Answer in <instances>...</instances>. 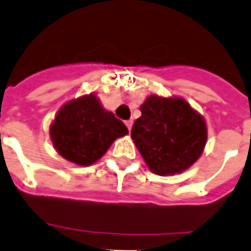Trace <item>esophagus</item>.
Here are the masks:
<instances>
[{
    "mask_svg": "<svg viewBox=\"0 0 251 251\" xmlns=\"http://www.w3.org/2000/svg\"><path fill=\"white\" fill-rule=\"evenodd\" d=\"M125 124H126V126H127V129H129V130H130V129H131V125H133V121H131V120L126 121Z\"/></svg>",
    "mask_w": 251,
    "mask_h": 251,
    "instance_id": "1",
    "label": "esophagus"
}]
</instances>
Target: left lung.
<instances>
[{"label": "left lung", "mask_w": 251, "mask_h": 251, "mask_svg": "<svg viewBox=\"0 0 251 251\" xmlns=\"http://www.w3.org/2000/svg\"><path fill=\"white\" fill-rule=\"evenodd\" d=\"M131 138L151 171L165 176L183 172L200 157L207 127L184 99L152 95L141 106Z\"/></svg>", "instance_id": "obj_1"}]
</instances>
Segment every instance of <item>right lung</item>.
I'll list each match as a JSON object with an SVG mask.
<instances>
[{
    "instance_id": "obj_1",
    "label": "right lung",
    "mask_w": 251,
    "mask_h": 251,
    "mask_svg": "<svg viewBox=\"0 0 251 251\" xmlns=\"http://www.w3.org/2000/svg\"><path fill=\"white\" fill-rule=\"evenodd\" d=\"M127 133L125 124L106 111L93 94L64 104L51 125L56 151L77 165L95 163L115 138Z\"/></svg>"
}]
</instances>
